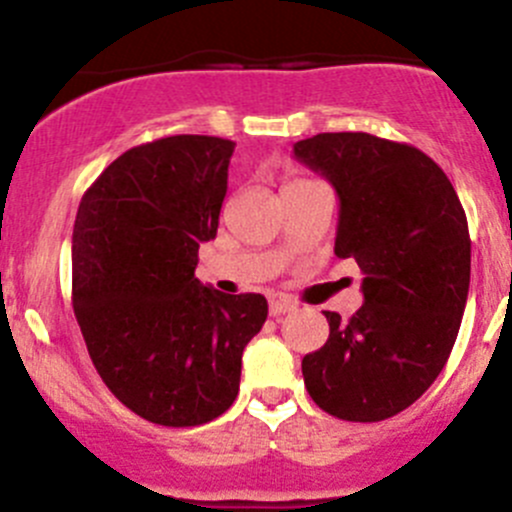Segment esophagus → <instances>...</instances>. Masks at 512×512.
<instances>
[{"instance_id": "1", "label": "esophagus", "mask_w": 512, "mask_h": 512, "mask_svg": "<svg viewBox=\"0 0 512 512\" xmlns=\"http://www.w3.org/2000/svg\"><path fill=\"white\" fill-rule=\"evenodd\" d=\"M295 310V302L287 300V297H272L270 300V315L272 317H280L285 315V312H292Z\"/></svg>"}]
</instances>
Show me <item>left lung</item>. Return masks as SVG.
<instances>
[{"instance_id": "obj_1", "label": "left lung", "mask_w": 512, "mask_h": 512, "mask_svg": "<svg viewBox=\"0 0 512 512\" xmlns=\"http://www.w3.org/2000/svg\"><path fill=\"white\" fill-rule=\"evenodd\" d=\"M292 152L335 187V255L365 275L350 320L325 312L330 337L302 357L305 388L340 420L393 418L433 385L458 337L470 287L465 210L418 147L325 132Z\"/></svg>"}]
</instances>
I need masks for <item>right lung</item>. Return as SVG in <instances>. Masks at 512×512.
Wrapping results in <instances>:
<instances>
[{
	"mask_svg": "<svg viewBox=\"0 0 512 512\" xmlns=\"http://www.w3.org/2000/svg\"><path fill=\"white\" fill-rule=\"evenodd\" d=\"M235 142L175 135L119 155L79 202L72 305L114 398L150 423L220 418L240 390L242 350L267 320L255 292L195 277L215 240Z\"/></svg>",
	"mask_w": 512,
	"mask_h": 512,
	"instance_id": "add662e5",
	"label": "right lung"
}]
</instances>
